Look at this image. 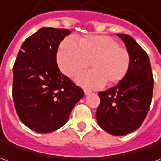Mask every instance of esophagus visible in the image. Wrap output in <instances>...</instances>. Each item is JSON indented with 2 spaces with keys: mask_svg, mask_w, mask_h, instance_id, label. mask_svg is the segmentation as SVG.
Segmentation results:
<instances>
[{
  "mask_svg": "<svg viewBox=\"0 0 161 161\" xmlns=\"http://www.w3.org/2000/svg\"><path fill=\"white\" fill-rule=\"evenodd\" d=\"M91 93V91H88V90H84V95L85 96H88V95H90Z\"/></svg>",
  "mask_w": 161,
  "mask_h": 161,
  "instance_id": "34e87169",
  "label": "esophagus"
}]
</instances>
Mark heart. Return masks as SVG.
I'll return each instance as SVG.
<instances>
[{
	"label": "heart",
	"instance_id": "1",
	"mask_svg": "<svg viewBox=\"0 0 161 161\" xmlns=\"http://www.w3.org/2000/svg\"><path fill=\"white\" fill-rule=\"evenodd\" d=\"M89 62L92 70L77 77L76 82L84 88L97 89L123 80L131 66V56L107 35H88L79 38L77 43L66 38L60 43L57 63L65 76L75 77L87 68Z\"/></svg>",
	"mask_w": 161,
	"mask_h": 161
}]
</instances>
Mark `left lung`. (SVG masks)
I'll return each instance as SVG.
<instances>
[{"label":"left lung","instance_id":"1","mask_svg":"<svg viewBox=\"0 0 161 161\" xmlns=\"http://www.w3.org/2000/svg\"><path fill=\"white\" fill-rule=\"evenodd\" d=\"M131 56L127 77L115 86L100 91L96 113L98 124L116 136L132 133L142 124L149 110L153 77L147 54L131 36L118 33Z\"/></svg>","mask_w":161,"mask_h":161}]
</instances>
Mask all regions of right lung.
<instances>
[{
	"instance_id": "obj_1",
	"label": "right lung",
	"mask_w": 161,
	"mask_h": 161,
	"mask_svg": "<svg viewBox=\"0 0 161 161\" xmlns=\"http://www.w3.org/2000/svg\"><path fill=\"white\" fill-rule=\"evenodd\" d=\"M70 33L64 28H40L24 41L13 67L17 115L37 133H51L63 127L84 95L57 64L58 46Z\"/></svg>"
}]
</instances>
